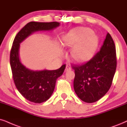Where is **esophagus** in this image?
Returning a JSON list of instances; mask_svg holds the SVG:
<instances>
[{
	"label": "esophagus",
	"instance_id": "esophagus-1",
	"mask_svg": "<svg viewBox=\"0 0 127 127\" xmlns=\"http://www.w3.org/2000/svg\"><path fill=\"white\" fill-rule=\"evenodd\" d=\"M71 70V65H69V64H67L66 67H65V71H70Z\"/></svg>",
	"mask_w": 127,
	"mask_h": 127
}]
</instances>
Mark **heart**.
Here are the masks:
<instances>
[{
	"label": "heart",
	"mask_w": 127,
	"mask_h": 127,
	"mask_svg": "<svg viewBox=\"0 0 127 127\" xmlns=\"http://www.w3.org/2000/svg\"><path fill=\"white\" fill-rule=\"evenodd\" d=\"M98 38L91 29L86 28L77 29L72 31L64 41V46L74 47L73 56L76 60L81 61L89 57L97 48Z\"/></svg>",
	"instance_id": "1"
}]
</instances>
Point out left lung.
Segmentation results:
<instances>
[{
  "label": "left lung",
  "instance_id": "left-lung-1",
  "mask_svg": "<svg viewBox=\"0 0 127 127\" xmlns=\"http://www.w3.org/2000/svg\"><path fill=\"white\" fill-rule=\"evenodd\" d=\"M116 67L115 46L108 33L100 51L90 60L81 65H73L75 93L88 103L99 100L110 89Z\"/></svg>",
  "mask_w": 127,
  "mask_h": 127
}]
</instances>
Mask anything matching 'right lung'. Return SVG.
I'll return each mask as SVG.
<instances>
[{
	"label": "right lung",
	"mask_w": 127,
	"mask_h": 127,
	"mask_svg": "<svg viewBox=\"0 0 127 127\" xmlns=\"http://www.w3.org/2000/svg\"><path fill=\"white\" fill-rule=\"evenodd\" d=\"M60 26V23L31 22L25 25L14 38L10 54V63L14 83L19 93L28 100L34 103L47 101L53 93L56 80L63 73L65 65L55 70H33L20 62V44L33 33L50 31Z\"/></svg>",
	"instance_id": "right-lung-1"
}]
</instances>
